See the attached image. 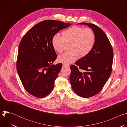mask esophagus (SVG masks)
Instances as JSON below:
<instances>
[{
	"mask_svg": "<svg viewBox=\"0 0 127 127\" xmlns=\"http://www.w3.org/2000/svg\"><path fill=\"white\" fill-rule=\"evenodd\" d=\"M63 67H69V65H66V64H63Z\"/></svg>",
	"mask_w": 127,
	"mask_h": 127,
	"instance_id": "obj_1",
	"label": "esophagus"
}]
</instances>
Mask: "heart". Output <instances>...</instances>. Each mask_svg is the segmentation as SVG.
Instances as JSON below:
<instances>
[{
	"label": "heart",
	"instance_id": "1",
	"mask_svg": "<svg viewBox=\"0 0 127 127\" xmlns=\"http://www.w3.org/2000/svg\"><path fill=\"white\" fill-rule=\"evenodd\" d=\"M62 37L58 34L53 35L52 45L58 53H62L66 43H70V51L60 55L59 62L69 64L75 62L79 57H84L92 51L95 41V34L89 28L73 26L63 31Z\"/></svg>",
	"mask_w": 127,
	"mask_h": 127
}]
</instances>
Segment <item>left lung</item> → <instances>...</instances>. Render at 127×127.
<instances>
[{"instance_id":"8db88e82","label":"left lung","mask_w":127,"mask_h":127,"mask_svg":"<svg viewBox=\"0 0 127 127\" xmlns=\"http://www.w3.org/2000/svg\"><path fill=\"white\" fill-rule=\"evenodd\" d=\"M92 29L95 41L87 55L70 66V82L74 92L79 96L88 98L99 93L109 78L112 70L113 50L104 32L97 26L85 23H79ZM80 69L85 72H82Z\"/></svg>"}]
</instances>
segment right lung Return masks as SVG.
Returning a JSON list of instances; mask_svg holds the SVG:
<instances>
[{"label": "right lung", "instance_id": "right-lung-1", "mask_svg": "<svg viewBox=\"0 0 127 127\" xmlns=\"http://www.w3.org/2000/svg\"><path fill=\"white\" fill-rule=\"evenodd\" d=\"M71 25L45 20L32 27L22 39L16 69L25 89L31 95L43 98L53 90L62 64H52L57 57L52 39L54 34Z\"/></svg>", "mask_w": 127, "mask_h": 127}]
</instances>
